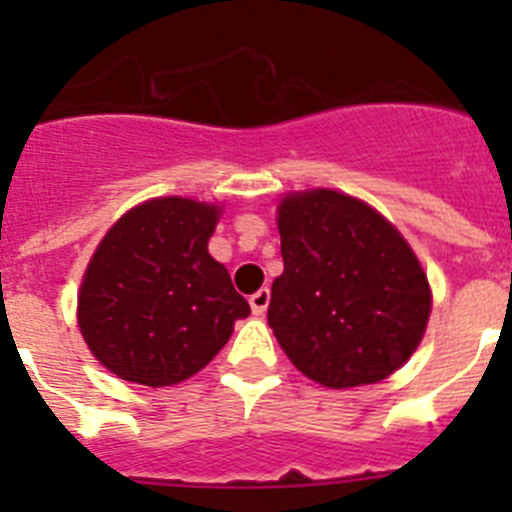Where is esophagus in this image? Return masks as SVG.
I'll return each instance as SVG.
<instances>
[{
	"label": "esophagus",
	"instance_id": "esophagus-1",
	"mask_svg": "<svg viewBox=\"0 0 512 512\" xmlns=\"http://www.w3.org/2000/svg\"><path fill=\"white\" fill-rule=\"evenodd\" d=\"M269 289L266 287H261L259 292H253L251 297H248V302H251V310H253V315H264L266 312V307H269Z\"/></svg>",
	"mask_w": 512,
	"mask_h": 512
}]
</instances>
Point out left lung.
Instances as JSON below:
<instances>
[{"label":"left lung","instance_id":"1","mask_svg":"<svg viewBox=\"0 0 512 512\" xmlns=\"http://www.w3.org/2000/svg\"><path fill=\"white\" fill-rule=\"evenodd\" d=\"M282 277L269 325L312 382L346 390L390 377L413 356L431 315L415 253L377 210L315 189L279 205Z\"/></svg>","mask_w":512,"mask_h":512}]
</instances>
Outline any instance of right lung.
I'll return each mask as SVG.
<instances>
[{
    "label": "right lung",
    "mask_w": 512,
    "mask_h": 512,
    "mask_svg": "<svg viewBox=\"0 0 512 512\" xmlns=\"http://www.w3.org/2000/svg\"><path fill=\"white\" fill-rule=\"evenodd\" d=\"M217 210L161 197L122 215L81 282L79 328L112 374L169 387L197 374L228 343L248 302L207 253Z\"/></svg>",
    "instance_id": "right-lung-1"
}]
</instances>
